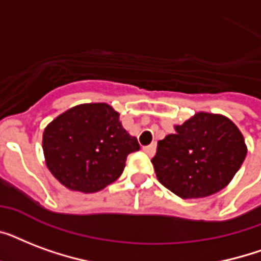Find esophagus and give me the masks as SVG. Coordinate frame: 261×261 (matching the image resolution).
Returning a JSON list of instances; mask_svg holds the SVG:
<instances>
[{
    "label": "esophagus",
    "mask_w": 261,
    "mask_h": 261,
    "mask_svg": "<svg viewBox=\"0 0 261 261\" xmlns=\"http://www.w3.org/2000/svg\"><path fill=\"white\" fill-rule=\"evenodd\" d=\"M155 147H157L155 146V143H151V145H149V146L143 147V151H145L149 157H153L155 153Z\"/></svg>",
    "instance_id": "34e87169"
}]
</instances>
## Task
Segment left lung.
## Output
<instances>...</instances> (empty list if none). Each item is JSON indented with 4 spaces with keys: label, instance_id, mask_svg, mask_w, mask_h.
<instances>
[{
    "label": "left lung",
    "instance_id": "obj_1",
    "mask_svg": "<svg viewBox=\"0 0 261 261\" xmlns=\"http://www.w3.org/2000/svg\"><path fill=\"white\" fill-rule=\"evenodd\" d=\"M174 130L159 141L151 160L159 181L182 199L225 188L247 155L239 127L223 115L198 112Z\"/></svg>",
    "mask_w": 261,
    "mask_h": 261
}]
</instances>
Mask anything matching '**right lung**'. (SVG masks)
<instances>
[{"label": "right lung", "instance_id": "1", "mask_svg": "<svg viewBox=\"0 0 261 261\" xmlns=\"http://www.w3.org/2000/svg\"><path fill=\"white\" fill-rule=\"evenodd\" d=\"M139 143L106 102L80 104L63 112L44 128L46 165L61 184L92 194L123 173L127 155Z\"/></svg>", "mask_w": 261, "mask_h": 261}]
</instances>
